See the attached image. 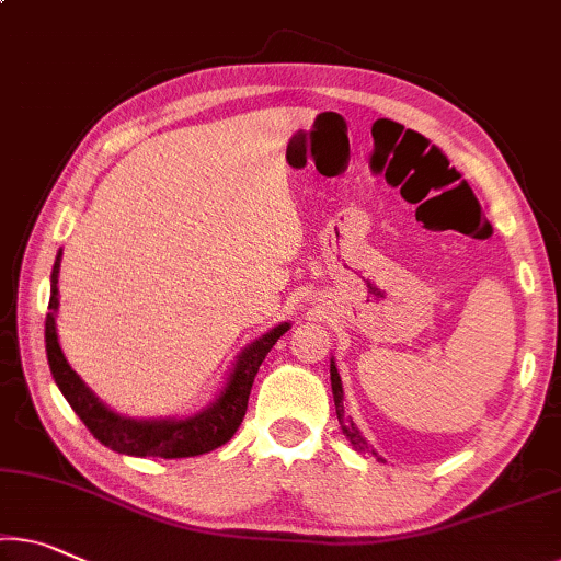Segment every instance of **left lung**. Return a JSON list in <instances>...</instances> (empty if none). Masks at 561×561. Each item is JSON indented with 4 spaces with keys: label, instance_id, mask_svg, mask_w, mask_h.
Listing matches in <instances>:
<instances>
[{
    "label": "left lung",
    "instance_id": "left-lung-1",
    "mask_svg": "<svg viewBox=\"0 0 561 561\" xmlns=\"http://www.w3.org/2000/svg\"><path fill=\"white\" fill-rule=\"evenodd\" d=\"M331 389H333V403H335V416H339V424L343 428V434H346L348 442L353 444V449L360 451V454H374L378 459V454L374 451V446H368V442L364 436H360L358 426L353 424L351 416L343 413V383H341V376H339V368H335V360L331 358Z\"/></svg>",
    "mask_w": 561,
    "mask_h": 561
}]
</instances>
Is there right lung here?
Masks as SVG:
<instances>
[{
    "mask_svg": "<svg viewBox=\"0 0 561 561\" xmlns=\"http://www.w3.org/2000/svg\"><path fill=\"white\" fill-rule=\"evenodd\" d=\"M59 261L62 251L57 253L55 265H51V288H49V313L45 321V343H47V360L51 378L57 389L62 391L67 403L75 409L77 416L84 421L90 434L105 444L107 449L127 456H160V459H187V456L208 454L218 446L228 444L236 434L240 421L245 416L248 396L253 389V378L257 368L275 346V341L290 329V323H278L268 333L238 353L232 364L228 381L220 393L215 396L210 407L193 413L185 419H130L123 413L107 409L98 396L92 393L88 383L75 374L72 366L67 364L62 348L57 339V308H59Z\"/></svg>",
    "mask_w": 561,
    "mask_h": 561,
    "instance_id": "add662e5",
    "label": "right lung"
}]
</instances>
